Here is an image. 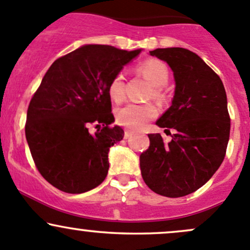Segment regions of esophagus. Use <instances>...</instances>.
Returning a JSON list of instances; mask_svg holds the SVG:
<instances>
[{
  "instance_id": "obj_1",
  "label": "esophagus",
  "mask_w": 250,
  "mask_h": 250,
  "mask_svg": "<svg viewBox=\"0 0 250 250\" xmlns=\"http://www.w3.org/2000/svg\"><path fill=\"white\" fill-rule=\"evenodd\" d=\"M133 134V132L132 130H129V129H125V139H128V138L130 137V135Z\"/></svg>"
}]
</instances>
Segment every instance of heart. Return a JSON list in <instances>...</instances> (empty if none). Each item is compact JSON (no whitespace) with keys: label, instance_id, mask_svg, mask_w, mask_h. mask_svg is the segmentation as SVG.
Wrapping results in <instances>:
<instances>
[{"label":"heart","instance_id":"1","mask_svg":"<svg viewBox=\"0 0 250 250\" xmlns=\"http://www.w3.org/2000/svg\"><path fill=\"white\" fill-rule=\"evenodd\" d=\"M137 71L152 83V95L157 99L163 97V85L167 84L169 71L167 65L158 59H147L140 62ZM110 98L116 103H121L125 97V76L117 74L113 76L109 84ZM158 115L156 105L147 104H127L116 111V122L130 129H140L148 121Z\"/></svg>","mask_w":250,"mask_h":250}]
</instances>
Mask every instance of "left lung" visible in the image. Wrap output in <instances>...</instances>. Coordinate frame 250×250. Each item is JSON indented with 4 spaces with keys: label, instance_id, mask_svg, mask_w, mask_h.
Masks as SVG:
<instances>
[{
    "label": "left lung",
    "instance_id": "8db88e82",
    "mask_svg": "<svg viewBox=\"0 0 250 250\" xmlns=\"http://www.w3.org/2000/svg\"><path fill=\"white\" fill-rule=\"evenodd\" d=\"M150 54L174 72L172 106L156 122L174 134L169 143L160 133L148 134L150 146L140 155L141 175L153 192L183 197L202 188L225 158L231 127L228 98L220 77L196 53L157 48Z\"/></svg>",
    "mask_w": 250,
    "mask_h": 250
}]
</instances>
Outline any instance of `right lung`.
<instances>
[{
  "label": "right lung",
  "mask_w": 250,
  "mask_h": 250,
  "mask_svg": "<svg viewBox=\"0 0 250 250\" xmlns=\"http://www.w3.org/2000/svg\"><path fill=\"white\" fill-rule=\"evenodd\" d=\"M140 49L87 44L55 60L27 109L25 135L36 168L67 193L97 188L109 170L107 153L125 132L111 112L109 84ZM98 127L90 135L89 127Z\"/></svg>",
  "instance_id": "1"
}]
</instances>
